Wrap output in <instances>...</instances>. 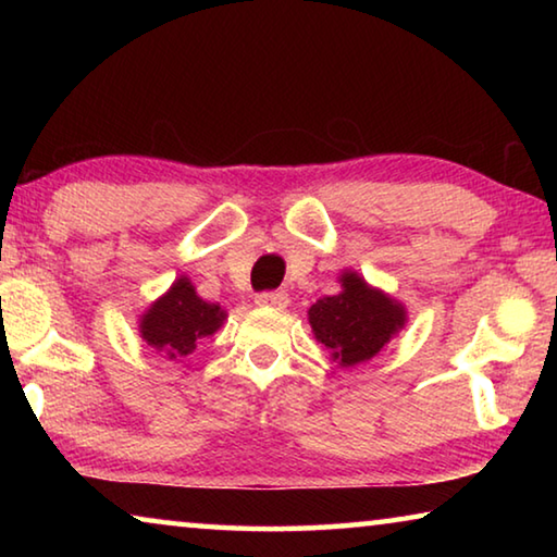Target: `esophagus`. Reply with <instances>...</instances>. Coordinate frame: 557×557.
<instances>
[{
  "mask_svg": "<svg viewBox=\"0 0 557 557\" xmlns=\"http://www.w3.org/2000/svg\"><path fill=\"white\" fill-rule=\"evenodd\" d=\"M258 307H270V309H285L289 305V297L285 289H275V292H260L256 297Z\"/></svg>",
  "mask_w": 557,
  "mask_h": 557,
  "instance_id": "1",
  "label": "esophagus"
}]
</instances>
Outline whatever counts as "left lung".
Wrapping results in <instances>:
<instances>
[{
	"label": "left lung",
	"instance_id": "1",
	"mask_svg": "<svg viewBox=\"0 0 557 557\" xmlns=\"http://www.w3.org/2000/svg\"><path fill=\"white\" fill-rule=\"evenodd\" d=\"M338 282V295L309 307V324L338 366L371 361L405 326L408 314L398 299L371 287L358 272L346 270Z\"/></svg>",
	"mask_w": 557,
	"mask_h": 557
}]
</instances>
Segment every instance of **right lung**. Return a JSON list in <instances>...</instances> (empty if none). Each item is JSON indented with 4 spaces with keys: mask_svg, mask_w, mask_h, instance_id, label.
<instances>
[{
    "mask_svg": "<svg viewBox=\"0 0 557 557\" xmlns=\"http://www.w3.org/2000/svg\"><path fill=\"white\" fill-rule=\"evenodd\" d=\"M223 319V309L203 301L191 280L182 275L139 319V336L169 361H182L194 351L199 338L219 332Z\"/></svg>",
    "mask_w": 557,
    "mask_h": 557,
    "instance_id": "1",
    "label": "right lung"
}]
</instances>
